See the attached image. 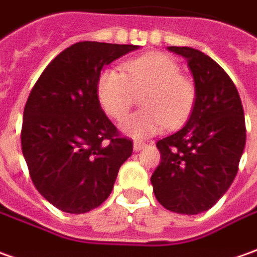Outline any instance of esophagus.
Returning a JSON list of instances; mask_svg holds the SVG:
<instances>
[{"instance_id": "1", "label": "esophagus", "mask_w": 257, "mask_h": 257, "mask_svg": "<svg viewBox=\"0 0 257 257\" xmlns=\"http://www.w3.org/2000/svg\"><path fill=\"white\" fill-rule=\"evenodd\" d=\"M145 146H146V145H145L143 142H134V151H135V152L142 151Z\"/></svg>"}]
</instances>
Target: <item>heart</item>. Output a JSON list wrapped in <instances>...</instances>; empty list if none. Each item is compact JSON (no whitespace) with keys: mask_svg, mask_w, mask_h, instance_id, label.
I'll return each instance as SVG.
<instances>
[{"mask_svg":"<svg viewBox=\"0 0 257 257\" xmlns=\"http://www.w3.org/2000/svg\"><path fill=\"white\" fill-rule=\"evenodd\" d=\"M118 69L104 70L98 77L97 95L102 109L122 121L135 104L136 94H143L145 109L123 122L125 134L142 139L166 128L186 123L197 101L194 81L181 74L179 63L165 53L139 56Z\"/></svg>","mask_w":257,"mask_h":257,"instance_id":"obj_1","label":"heart"}]
</instances>
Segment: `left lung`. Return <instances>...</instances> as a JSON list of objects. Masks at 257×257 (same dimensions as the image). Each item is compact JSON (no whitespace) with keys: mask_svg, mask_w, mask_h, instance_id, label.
<instances>
[{"mask_svg":"<svg viewBox=\"0 0 257 257\" xmlns=\"http://www.w3.org/2000/svg\"><path fill=\"white\" fill-rule=\"evenodd\" d=\"M167 49L187 59L197 101L187 123L156 142L160 163L151 181L166 209L195 215L214 207L238 173L245 115L236 87L215 60L193 48Z\"/></svg>","mask_w":257,"mask_h":257,"instance_id":"8db88e82","label":"left lung"}]
</instances>
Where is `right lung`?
Wrapping results in <instances>:
<instances>
[{"mask_svg":"<svg viewBox=\"0 0 257 257\" xmlns=\"http://www.w3.org/2000/svg\"><path fill=\"white\" fill-rule=\"evenodd\" d=\"M139 46L78 42L43 70L24 109L21 146L36 190L69 214H84L111 194L134 142L99 105L104 66Z\"/></svg>","mask_w":257,"mask_h":257,"instance_id":"1","label":"right lung"}]
</instances>
